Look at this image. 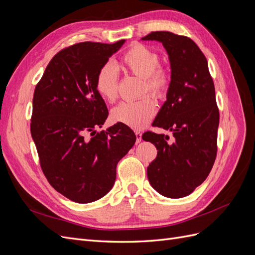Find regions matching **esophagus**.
I'll use <instances>...</instances> for the list:
<instances>
[{"label": "esophagus", "instance_id": "obj_1", "mask_svg": "<svg viewBox=\"0 0 255 255\" xmlns=\"http://www.w3.org/2000/svg\"><path fill=\"white\" fill-rule=\"evenodd\" d=\"M135 135H136V143H139L141 141V138H142V134L140 132H138V130H136L135 132Z\"/></svg>", "mask_w": 255, "mask_h": 255}]
</instances>
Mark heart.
<instances>
[{
	"label": "heart",
	"mask_w": 255,
	"mask_h": 255,
	"mask_svg": "<svg viewBox=\"0 0 255 255\" xmlns=\"http://www.w3.org/2000/svg\"><path fill=\"white\" fill-rule=\"evenodd\" d=\"M159 54L149 45L135 43L121 57L125 70L141 78L140 95L150 94L156 100H164L172 83L171 68L160 64ZM96 88L105 101L114 103L118 98L119 73L114 64L107 61L99 68L96 74ZM156 104L150 96L136 102H122L112 111L111 117L115 122L123 123L134 129L145 127L155 116Z\"/></svg>",
	"instance_id": "obj_1"
}]
</instances>
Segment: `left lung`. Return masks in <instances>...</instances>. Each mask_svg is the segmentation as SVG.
I'll return each mask as SVG.
<instances>
[{"label":"left lung","mask_w":255,"mask_h":255,"mask_svg":"<svg viewBox=\"0 0 255 255\" xmlns=\"http://www.w3.org/2000/svg\"><path fill=\"white\" fill-rule=\"evenodd\" d=\"M143 40L163 43L171 64L172 83L167 101L153 127L171 130L169 136L148 130L142 139L157 149L146 169L152 187L167 198L186 197L210 174L217 156L219 110L206 57L189 37L151 32Z\"/></svg>","instance_id":"1"}]
</instances>
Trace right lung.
<instances>
[{
    "label": "right lung",
    "mask_w": 255,
    "mask_h": 255,
    "mask_svg": "<svg viewBox=\"0 0 255 255\" xmlns=\"http://www.w3.org/2000/svg\"><path fill=\"white\" fill-rule=\"evenodd\" d=\"M125 39L85 41L54 55L36 85L30 134L51 186L78 203L104 197L114 186L118 161L136 141L123 123L97 132L109 111L96 88L99 68Z\"/></svg>",
    "instance_id": "add662e5"
}]
</instances>
